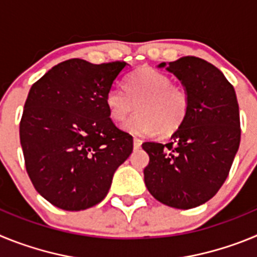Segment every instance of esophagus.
<instances>
[{
    "mask_svg": "<svg viewBox=\"0 0 257 257\" xmlns=\"http://www.w3.org/2000/svg\"><path fill=\"white\" fill-rule=\"evenodd\" d=\"M142 140L140 139H138V138H135V139H134V148L135 149H139L140 147H142Z\"/></svg>",
    "mask_w": 257,
    "mask_h": 257,
    "instance_id": "34e87169",
    "label": "esophagus"
}]
</instances>
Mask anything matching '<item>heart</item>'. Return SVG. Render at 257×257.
Instances as JSON below:
<instances>
[{"label":"heart","mask_w":257,"mask_h":257,"mask_svg":"<svg viewBox=\"0 0 257 257\" xmlns=\"http://www.w3.org/2000/svg\"><path fill=\"white\" fill-rule=\"evenodd\" d=\"M105 108L110 119L122 122L135 108L138 113L122 124L126 133L148 136L158 133L171 136L187 121L190 97L185 87L172 82L167 73L144 67L127 76L123 90L110 87L106 91Z\"/></svg>","instance_id":"b5f03b06"}]
</instances>
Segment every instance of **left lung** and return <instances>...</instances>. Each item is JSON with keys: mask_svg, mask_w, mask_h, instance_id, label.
I'll use <instances>...</instances> for the list:
<instances>
[{"mask_svg": "<svg viewBox=\"0 0 257 257\" xmlns=\"http://www.w3.org/2000/svg\"><path fill=\"white\" fill-rule=\"evenodd\" d=\"M160 67L180 79L190 109L171 142L143 143L144 181L157 201L188 210L212 198L228 178L239 148V108L234 87L208 61L184 56Z\"/></svg>", "mask_w": 257, "mask_h": 257, "instance_id": "1", "label": "left lung"}]
</instances>
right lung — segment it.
Returning <instances> with one entry per match:
<instances>
[{
	"label": "right lung",
	"instance_id": "right-lung-1",
	"mask_svg": "<svg viewBox=\"0 0 257 257\" xmlns=\"http://www.w3.org/2000/svg\"><path fill=\"white\" fill-rule=\"evenodd\" d=\"M124 67L69 59L29 90L19 127L26 170L36 190L61 210L103 201L133 153V136L113 123L104 103Z\"/></svg>",
	"mask_w": 257,
	"mask_h": 257
}]
</instances>
